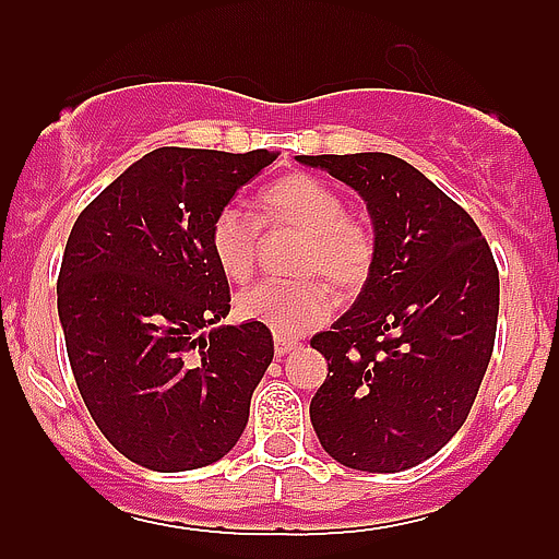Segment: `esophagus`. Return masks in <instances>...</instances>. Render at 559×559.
I'll return each mask as SVG.
<instances>
[{
	"mask_svg": "<svg viewBox=\"0 0 559 559\" xmlns=\"http://www.w3.org/2000/svg\"><path fill=\"white\" fill-rule=\"evenodd\" d=\"M297 348V343L295 341H275V354H278V357H286V354H292Z\"/></svg>",
	"mask_w": 559,
	"mask_h": 559,
	"instance_id": "esophagus-1",
	"label": "esophagus"
}]
</instances>
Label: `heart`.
Here are the masks:
<instances>
[{
    "label": "heart",
    "instance_id": "heart-1",
    "mask_svg": "<svg viewBox=\"0 0 559 559\" xmlns=\"http://www.w3.org/2000/svg\"><path fill=\"white\" fill-rule=\"evenodd\" d=\"M257 222L300 233L302 246L295 259V273L319 275L289 284L262 281L238 295L235 313L243 321L267 326L278 337H297L330 319L335 311V295L326 281L335 289L354 292L373 270V233L362 222L346 216L341 191L313 175L289 173L270 180L257 197ZM257 222L233 205L213 216L207 246L213 262L229 281H246L253 273Z\"/></svg>",
    "mask_w": 559,
    "mask_h": 559
}]
</instances>
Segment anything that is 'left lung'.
<instances>
[{"instance_id":"1","label":"left lung","mask_w":559,"mask_h":559,"mask_svg":"<svg viewBox=\"0 0 559 559\" xmlns=\"http://www.w3.org/2000/svg\"><path fill=\"white\" fill-rule=\"evenodd\" d=\"M297 162L352 186L373 222L376 262L335 324L313 335L326 379L311 400L321 449L341 465L400 473L465 425L487 373L498 264L476 222L392 154Z\"/></svg>"}]
</instances>
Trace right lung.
Segmentation results:
<instances>
[{"instance_id":"add662e5","label":"right lung","mask_w":559,"mask_h":559,"mask_svg":"<svg viewBox=\"0 0 559 559\" xmlns=\"http://www.w3.org/2000/svg\"><path fill=\"white\" fill-rule=\"evenodd\" d=\"M275 156L151 151L88 202L67 240L56 295L72 376L107 441L148 471L222 460L273 362L267 326H212L227 319L229 284L207 233Z\"/></svg>"}]
</instances>
